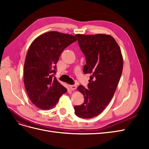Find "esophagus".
I'll return each instance as SVG.
<instances>
[{
    "instance_id": "obj_1",
    "label": "esophagus",
    "mask_w": 149,
    "mask_h": 149,
    "mask_svg": "<svg viewBox=\"0 0 149 149\" xmlns=\"http://www.w3.org/2000/svg\"><path fill=\"white\" fill-rule=\"evenodd\" d=\"M69 88L71 90H74L77 88V86L75 85H69Z\"/></svg>"
}]
</instances>
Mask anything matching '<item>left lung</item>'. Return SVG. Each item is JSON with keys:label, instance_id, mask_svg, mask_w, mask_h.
<instances>
[{"label": "left lung", "instance_id": "left-lung-1", "mask_svg": "<svg viewBox=\"0 0 149 149\" xmlns=\"http://www.w3.org/2000/svg\"><path fill=\"white\" fill-rule=\"evenodd\" d=\"M85 56L84 72L90 74L88 88L77 90L84 97V103L74 107L78 117L92 118L102 113L111 100L123 68L121 49L116 40L105 34L75 35Z\"/></svg>", "mask_w": 149, "mask_h": 149}]
</instances>
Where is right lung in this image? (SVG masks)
I'll return each mask as SVG.
<instances>
[{
	"label": "right lung",
	"mask_w": 149,
	"mask_h": 149,
	"mask_svg": "<svg viewBox=\"0 0 149 149\" xmlns=\"http://www.w3.org/2000/svg\"><path fill=\"white\" fill-rule=\"evenodd\" d=\"M76 41L73 35L52 31L32 42L24 64V84L28 97L38 108H53L66 93V88L54 77L56 64L62 51Z\"/></svg>",
	"instance_id": "1"
}]
</instances>
